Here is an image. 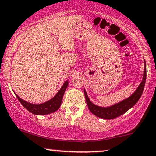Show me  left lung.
<instances>
[{
    "label": "left lung",
    "mask_w": 156,
    "mask_h": 156,
    "mask_svg": "<svg viewBox=\"0 0 156 156\" xmlns=\"http://www.w3.org/2000/svg\"><path fill=\"white\" fill-rule=\"evenodd\" d=\"M145 80H146V64L144 61V72H143V80L138 87L136 90L133 93V94L121 102L116 103V104L111 105L110 107H100L98 105L93 104L88 98L85 90H84V96H85L87 105L89 110L93 115H96L97 117L107 120H111L120 116L127 110L132 108L134 105L137 102L139 99L140 98L142 93L144 90V87L145 84Z\"/></svg>",
    "instance_id": "obj_1"
}]
</instances>
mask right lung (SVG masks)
I'll return each mask as SVG.
<instances>
[{
    "mask_svg": "<svg viewBox=\"0 0 156 156\" xmlns=\"http://www.w3.org/2000/svg\"><path fill=\"white\" fill-rule=\"evenodd\" d=\"M68 84V80H66V82L64 83L62 88L58 90V92L56 93V94L53 98H51V100L47 101V102L41 103V104H32V103L28 102L25 100H22V99L20 98L17 94H15L16 96L17 97L18 100H19L20 101V102L21 103V105H23L26 110H29L30 112L37 115H48L50 114V113L55 112V111L58 110V108H60L61 104H62V99H63L64 92H65V90H66Z\"/></svg>",
    "mask_w": 156,
    "mask_h": 156,
    "instance_id": "add662e5",
    "label": "right lung"
}]
</instances>
